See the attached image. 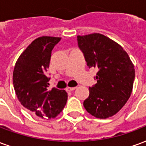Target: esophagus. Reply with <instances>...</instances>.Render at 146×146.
<instances>
[{"mask_svg": "<svg viewBox=\"0 0 146 146\" xmlns=\"http://www.w3.org/2000/svg\"><path fill=\"white\" fill-rule=\"evenodd\" d=\"M76 89V87H68L66 88V91H73V90H74Z\"/></svg>", "mask_w": 146, "mask_h": 146, "instance_id": "1", "label": "esophagus"}]
</instances>
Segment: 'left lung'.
Returning <instances> with one entry per match:
<instances>
[{
  "instance_id": "obj_1",
  "label": "left lung",
  "mask_w": 146,
  "mask_h": 146,
  "mask_svg": "<svg viewBox=\"0 0 146 146\" xmlns=\"http://www.w3.org/2000/svg\"><path fill=\"white\" fill-rule=\"evenodd\" d=\"M77 42L89 68L99 70L97 84L89 87L84 108L95 117H111L130 98L135 80L133 63L119 44L102 34L78 35Z\"/></svg>"
}]
</instances>
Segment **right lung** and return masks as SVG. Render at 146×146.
Wrapping results in <instances>:
<instances>
[{
	"mask_svg": "<svg viewBox=\"0 0 146 146\" xmlns=\"http://www.w3.org/2000/svg\"><path fill=\"white\" fill-rule=\"evenodd\" d=\"M61 39L42 36L35 39L17 60L13 84L21 105L41 118H54L62 111L67 100L64 90H48L46 76L52 50Z\"/></svg>",
	"mask_w": 146,
	"mask_h": 146,
	"instance_id": "right-lung-1",
	"label": "right lung"
}]
</instances>
